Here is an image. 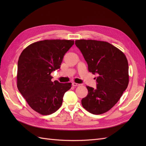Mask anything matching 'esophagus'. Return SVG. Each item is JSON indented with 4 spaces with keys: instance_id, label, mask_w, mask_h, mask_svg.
Here are the masks:
<instances>
[{
    "instance_id": "esophagus-1",
    "label": "esophagus",
    "mask_w": 146,
    "mask_h": 146,
    "mask_svg": "<svg viewBox=\"0 0 146 146\" xmlns=\"http://www.w3.org/2000/svg\"><path fill=\"white\" fill-rule=\"evenodd\" d=\"M72 85H73L74 86H79L80 85V84H78V83L74 82V83H72Z\"/></svg>"
}]
</instances>
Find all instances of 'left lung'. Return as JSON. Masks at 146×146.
Listing matches in <instances>:
<instances>
[{
    "label": "left lung",
    "instance_id": "obj_1",
    "mask_svg": "<svg viewBox=\"0 0 146 146\" xmlns=\"http://www.w3.org/2000/svg\"><path fill=\"white\" fill-rule=\"evenodd\" d=\"M87 62L88 70L97 74V88L86 86L83 107L94 114L105 113L121 98L129 82V64L125 54L105 41L78 39L75 41Z\"/></svg>",
    "mask_w": 146,
    "mask_h": 146
}]
</instances>
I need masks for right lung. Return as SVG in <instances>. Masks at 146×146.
<instances>
[{
    "instance_id": "1",
    "label": "right lung",
    "mask_w": 146,
    "mask_h": 146,
    "mask_svg": "<svg viewBox=\"0 0 146 146\" xmlns=\"http://www.w3.org/2000/svg\"><path fill=\"white\" fill-rule=\"evenodd\" d=\"M74 40L46 39L31 44L23 50L17 62V86L35 111L48 115L62 105L71 83L52 82L51 72L60 69L64 54Z\"/></svg>"
}]
</instances>
